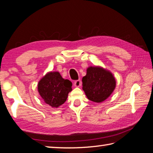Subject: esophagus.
<instances>
[{
	"label": "esophagus",
	"mask_w": 153,
	"mask_h": 153,
	"mask_svg": "<svg viewBox=\"0 0 153 153\" xmlns=\"http://www.w3.org/2000/svg\"><path fill=\"white\" fill-rule=\"evenodd\" d=\"M74 85L75 87H79V86H81V85H82L81 80L78 79V80H76V81H75Z\"/></svg>",
	"instance_id": "esophagus-1"
}]
</instances>
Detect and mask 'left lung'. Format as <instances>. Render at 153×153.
I'll return each instance as SVG.
<instances>
[{"mask_svg": "<svg viewBox=\"0 0 153 153\" xmlns=\"http://www.w3.org/2000/svg\"><path fill=\"white\" fill-rule=\"evenodd\" d=\"M116 87L115 77L100 66H90L82 77V90L90 100L100 103L110 97Z\"/></svg>", "mask_w": 153, "mask_h": 153, "instance_id": "1", "label": "left lung"}]
</instances>
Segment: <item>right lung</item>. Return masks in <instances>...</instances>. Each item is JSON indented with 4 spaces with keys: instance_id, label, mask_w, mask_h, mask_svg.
I'll use <instances>...</instances> for the list:
<instances>
[{
    "instance_id": "right-lung-1",
    "label": "right lung",
    "mask_w": 153,
    "mask_h": 153,
    "mask_svg": "<svg viewBox=\"0 0 153 153\" xmlns=\"http://www.w3.org/2000/svg\"><path fill=\"white\" fill-rule=\"evenodd\" d=\"M72 83L65 79L59 71H49L38 82V91L46 104L58 108L66 101Z\"/></svg>"
}]
</instances>
